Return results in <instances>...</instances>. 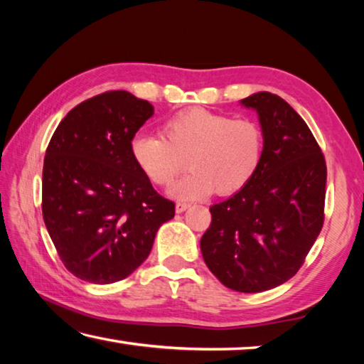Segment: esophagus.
<instances>
[{
  "mask_svg": "<svg viewBox=\"0 0 364 364\" xmlns=\"http://www.w3.org/2000/svg\"><path fill=\"white\" fill-rule=\"evenodd\" d=\"M186 208H189L188 202H176V212H178V213L184 212V210H186Z\"/></svg>",
  "mask_w": 364,
  "mask_h": 364,
  "instance_id": "esophagus-1",
  "label": "esophagus"
}]
</instances>
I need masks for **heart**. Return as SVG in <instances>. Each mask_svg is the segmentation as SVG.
<instances>
[{
    "mask_svg": "<svg viewBox=\"0 0 364 364\" xmlns=\"http://www.w3.org/2000/svg\"><path fill=\"white\" fill-rule=\"evenodd\" d=\"M130 156L156 186L173 183L188 160L191 171L171 189L181 199H199L215 191L231 196L247 186L260 168L264 132L249 117L232 119L205 109H188L164 122L162 136L134 134Z\"/></svg>",
    "mask_w": 364,
    "mask_h": 364,
    "instance_id": "heart-1",
    "label": "heart"
}]
</instances>
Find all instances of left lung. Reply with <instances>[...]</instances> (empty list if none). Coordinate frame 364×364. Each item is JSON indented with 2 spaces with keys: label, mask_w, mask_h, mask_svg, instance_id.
I'll use <instances>...</instances> for the list:
<instances>
[{
  "label": "left lung",
  "mask_w": 364,
  "mask_h": 364,
  "mask_svg": "<svg viewBox=\"0 0 364 364\" xmlns=\"http://www.w3.org/2000/svg\"><path fill=\"white\" fill-rule=\"evenodd\" d=\"M264 156L252 181L210 207L200 239L204 262L226 287L263 292L301 268L324 223L326 159L305 120L278 95H252Z\"/></svg>",
  "instance_id": "left-lung-1"
}]
</instances>
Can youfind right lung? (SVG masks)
Wrapping results in <instances>:
<instances>
[{"label": "right lung", "instance_id": "obj_1", "mask_svg": "<svg viewBox=\"0 0 364 364\" xmlns=\"http://www.w3.org/2000/svg\"><path fill=\"white\" fill-rule=\"evenodd\" d=\"M154 114L149 101L106 91L73 107L49 141L41 210L64 267L77 278L110 284L151 254L175 202L136 168L130 141Z\"/></svg>", "mask_w": 364, "mask_h": 364}]
</instances>
